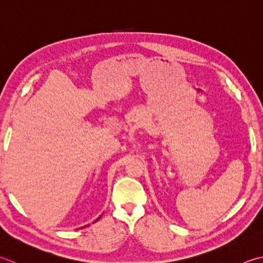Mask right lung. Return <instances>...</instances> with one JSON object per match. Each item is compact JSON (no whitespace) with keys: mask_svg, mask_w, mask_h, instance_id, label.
Instances as JSON below:
<instances>
[{"mask_svg":"<svg viewBox=\"0 0 263 263\" xmlns=\"http://www.w3.org/2000/svg\"><path fill=\"white\" fill-rule=\"evenodd\" d=\"M100 217H101V216H100ZM100 217H99V218H97V219H95V221H94V222H97V221H98V219H100Z\"/></svg>","mask_w":263,"mask_h":263,"instance_id":"1","label":"right lung"}]
</instances>
